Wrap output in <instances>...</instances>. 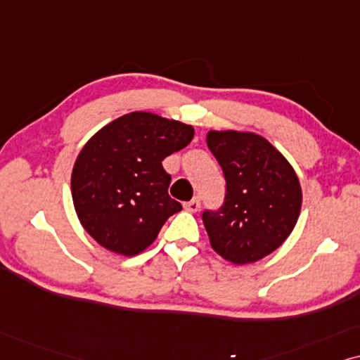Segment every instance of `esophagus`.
Returning a JSON list of instances; mask_svg holds the SVG:
<instances>
[{"label":"esophagus","instance_id":"obj_1","mask_svg":"<svg viewBox=\"0 0 360 360\" xmlns=\"http://www.w3.org/2000/svg\"><path fill=\"white\" fill-rule=\"evenodd\" d=\"M184 209L189 210V212H198V210L200 209V200L195 198L193 200H189V202L184 204Z\"/></svg>","mask_w":360,"mask_h":360}]
</instances>
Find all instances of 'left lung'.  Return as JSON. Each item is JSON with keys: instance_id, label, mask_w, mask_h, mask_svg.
<instances>
[{"instance_id": "1", "label": "left lung", "mask_w": 360, "mask_h": 360, "mask_svg": "<svg viewBox=\"0 0 360 360\" xmlns=\"http://www.w3.org/2000/svg\"><path fill=\"white\" fill-rule=\"evenodd\" d=\"M207 146L225 176V199L204 210L210 245L224 260L245 265L283 243L301 210L300 179L286 158L250 131H209Z\"/></svg>"}]
</instances>
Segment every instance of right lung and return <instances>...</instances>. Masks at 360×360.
Segmentation results:
<instances>
[{"mask_svg":"<svg viewBox=\"0 0 360 360\" xmlns=\"http://www.w3.org/2000/svg\"><path fill=\"white\" fill-rule=\"evenodd\" d=\"M194 136L191 124L150 112H131L105 124L77 156L72 199L82 227L97 243L124 257L156 240L183 209L167 194L171 176L162 160Z\"/></svg>","mask_w":360,"mask_h":360,"instance_id":"add662e5","label":"right lung"}]
</instances>
